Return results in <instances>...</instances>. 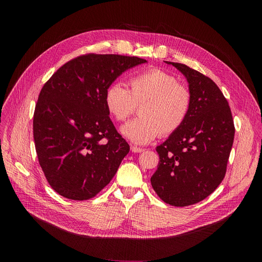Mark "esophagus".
I'll return each mask as SVG.
<instances>
[{
    "label": "esophagus",
    "instance_id": "esophagus-1",
    "mask_svg": "<svg viewBox=\"0 0 262 262\" xmlns=\"http://www.w3.org/2000/svg\"><path fill=\"white\" fill-rule=\"evenodd\" d=\"M130 150L133 153H142L143 150H144V148H141V147H137V146H132L130 147Z\"/></svg>",
    "mask_w": 262,
    "mask_h": 262
}]
</instances>
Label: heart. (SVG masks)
Returning a JSON list of instances; mask_svg holds the SVG:
<instances>
[{
  "instance_id": "heart-1",
  "label": "heart",
  "mask_w": 262,
  "mask_h": 262,
  "mask_svg": "<svg viewBox=\"0 0 262 262\" xmlns=\"http://www.w3.org/2000/svg\"><path fill=\"white\" fill-rule=\"evenodd\" d=\"M129 85L130 90L115 81L105 91V106L117 121H125L137 105L144 103L139 112L141 118L121 127L126 139L144 145L159 134L168 136L181 128L190 112L191 95L178 85L176 77L162 70H150L134 76Z\"/></svg>"
}]
</instances>
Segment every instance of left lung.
Segmentation results:
<instances>
[{
	"label": "left lung",
	"mask_w": 262,
	"mask_h": 262,
	"mask_svg": "<svg viewBox=\"0 0 262 262\" xmlns=\"http://www.w3.org/2000/svg\"><path fill=\"white\" fill-rule=\"evenodd\" d=\"M164 62L186 77L191 107L181 128L156 147L160 160L150 184L163 202L185 207L222 183L235 126L228 102L212 79L186 64Z\"/></svg>",
	"instance_id": "1"
}]
</instances>
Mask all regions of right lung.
<instances>
[{
    "label": "right lung",
    "instance_id": "1",
    "mask_svg": "<svg viewBox=\"0 0 262 262\" xmlns=\"http://www.w3.org/2000/svg\"><path fill=\"white\" fill-rule=\"evenodd\" d=\"M147 62L115 54H87L64 63L46 82L34 113L40 167L58 194L95 196L116 175L129 145L105 106V91L122 73Z\"/></svg>",
    "mask_w": 262,
    "mask_h": 262
}]
</instances>
